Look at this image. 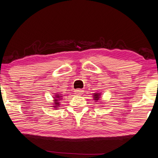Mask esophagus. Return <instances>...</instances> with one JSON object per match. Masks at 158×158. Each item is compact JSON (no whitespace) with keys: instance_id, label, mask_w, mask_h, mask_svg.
Here are the masks:
<instances>
[{"instance_id":"obj_1","label":"esophagus","mask_w":158,"mask_h":158,"mask_svg":"<svg viewBox=\"0 0 158 158\" xmlns=\"http://www.w3.org/2000/svg\"><path fill=\"white\" fill-rule=\"evenodd\" d=\"M75 92V93L77 94H82L83 90V89H76Z\"/></svg>"}]
</instances>
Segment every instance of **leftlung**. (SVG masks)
<instances>
[{"label": "left lung", "instance_id": "left-lung-1", "mask_svg": "<svg viewBox=\"0 0 158 158\" xmlns=\"http://www.w3.org/2000/svg\"><path fill=\"white\" fill-rule=\"evenodd\" d=\"M94 101H98L100 98V93H94Z\"/></svg>", "mask_w": 158, "mask_h": 158}]
</instances>
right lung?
I'll return each mask as SVG.
<instances>
[{
  "mask_svg": "<svg viewBox=\"0 0 158 158\" xmlns=\"http://www.w3.org/2000/svg\"><path fill=\"white\" fill-rule=\"evenodd\" d=\"M63 96H61V94H56L54 97V105H55V106H52L53 107H57V106H60V102H59V101L60 100H61V99H62V97Z\"/></svg>",
  "mask_w": 158,
  "mask_h": 158,
  "instance_id": "right-lung-1",
  "label": "right lung"
}]
</instances>
